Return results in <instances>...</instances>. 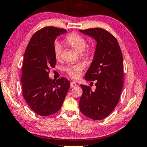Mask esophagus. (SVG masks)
Listing matches in <instances>:
<instances>
[{"label": "esophagus", "mask_w": 147, "mask_h": 147, "mask_svg": "<svg viewBox=\"0 0 147 147\" xmlns=\"http://www.w3.org/2000/svg\"><path fill=\"white\" fill-rule=\"evenodd\" d=\"M77 86V84L75 83V82H70V87H71V88H73V87H76Z\"/></svg>", "instance_id": "esophagus-1"}]
</instances>
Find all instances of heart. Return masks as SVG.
<instances>
[{"label":"heart","mask_w":147,"mask_h":147,"mask_svg":"<svg viewBox=\"0 0 147 147\" xmlns=\"http://www.w3.org/2000/svg\"><path fill=\"white\" fill-rule=\"evenodd\" d=\"M65 43L68 46L74 49L75 50L82 53L86 48L87 43L83 36L76 33H71L65 38ZM61 52H62V47L60 44H56L55 45L54 48V53L55 58L57 60L60 59ZM90 55L89 50H87L85 52L84 56L88 57ZM84 68V65L82 63H79L75 65H70L65 68V71H67L69 76L74 78V79H77L79 78L82 72V70Z\"/></svg>","instance_id":"1"}]
</instances>
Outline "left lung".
<instances>
[{"instance_id": "left-lung-1", "label": "left lung", "mask_w": 147, "mask_h": 147, "mask_svg": "<svg viewBox=\"0 0 147 147\" xmlns=\"http://www.w3.org/2000/svg\"><path fill=\"white\" fill-rule=\"evenodd\" d=\"M96 41L93 60L85 79L96 81L94 91L80 85L83 93L79 107L83 115L100 120L110 115L119 102L123 85V55L113 35L102 28L79 30Z\"/></svg>"}]
</instances>
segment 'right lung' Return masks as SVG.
<instances>
[{
	"instance_id": "1",
	"label": "right lung",
	"mask_w": 147,
	"mask_h": 147,
	"mask_svg": "<svg viewBox=\"0 0 147 147\" xmlns=\"http://www.w3.org/2000/svg\"><path fill=\"white\" fill-rule=\"evenodd\" d=\"M64 29L46 27L33 34L26 49L21 83L24 98L38 115L47 116L61 108L70 86L64 77L54 81L49 77L50 67H55L54 53L57 36L66 33Z\"/></svg>"
}]
</instances>
